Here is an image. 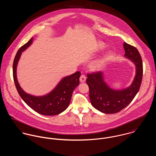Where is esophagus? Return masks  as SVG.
Masks as SVG:
<instances>
[{
	"mask_svg": "<svg viewBox=\"0 0 156 156\" xmlns=\"http://www.w3.org/2000/svg\"><path fill=\"white\" fill-rule=\"evenodd\" d=\"M86 79H87V77H86V76L85 75L82 74L80 76V82H82V83L85 82L86 81Z\"/></svg>",
	"mask_w": 156,
	"mask_h": 156,
	"instance_id": "34e87169",
	"label": "esophagus"
}]
</instances>
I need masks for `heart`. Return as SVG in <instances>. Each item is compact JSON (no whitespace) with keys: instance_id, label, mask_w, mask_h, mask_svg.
<instances>
[{"instance_id":"1","label":"heart","mask_w":156,"mask_h":156,"mask_svg":"<svg viewBox=\"0 0 156 156\" xmlns=\"http://www.w3.org/2000/svg\"><path fill=\"white\" fill-rule=\"evenodd\" d=\"M105 48V45L101 42H98L95 43L92 47L93 50L95 52H98L99 51L103 50ZM109 58H110V56L109 55L105 56L104 57H103L102 58L100 59L99 60H98L95 62V64L93 66V68L95 69H99L101 68L106 63V62L109 59Z\"/></svg>"}]
</instances>
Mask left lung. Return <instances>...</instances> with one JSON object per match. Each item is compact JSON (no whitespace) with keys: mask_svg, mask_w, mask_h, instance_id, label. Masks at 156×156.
I'll use <instances>...</instances> for the list:
<instances>
[{"mask_svg":"<svg viewBox=\"0 0 156 156\" xmlns=\"http://www.w3.org/2000/svg\"><path fill=\"white\" fill-rule=\"evenodd\" d=\"M124 48L125 56L133 62L136 68L133 82L129 88L119 90L110 88L103 80L101 71L87 74V83L91 104L94 108L105 113H115L124 109L132 101L140 89L143 76L142 58L133 45L124 43Z\"/></svg>","mask_w":156,"mask_h":156,"instance_id":"1","label":"left lung"}]
</instances>
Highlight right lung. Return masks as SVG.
Segmentation results:
<instances>
[{"label":"right lung","mask_w":156,"mask_h":156,"mask_svg":"<svg viewBox=\"0 0 156 156\" xmlns=\"http://www.w3.org/2000/svg\"><path fill=\"white\" fill-rule=\"evenodd\" d=\"M33 38L22 46L16 53L13 62V78L17 90L23 100L33 110L47 116L56 115L64 111L69 105L73 92L79 84L80 72L77 71L62 79L50 93L36 97L26 93L20 87L16 76V68L22 52L32 44Z\"/></svg>","instance_id":"right-lung-1"}]
</instances>
